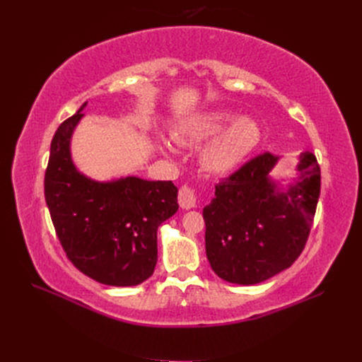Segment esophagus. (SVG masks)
Returning a JSON list of instances; mask_svg holds the SVG:
<instances>
[{
    "instance_id": "obj_1",
    "label": "esophagus",
    "mask_w": 362,
    "mask_h": 362,
    "mask_svg": "<svg viewBox=\"0 0 362 362\" xmlns=\"http://www.w3.org/2000/svg\"><path fill=\"white\" fill-rule=\"evenodd\" d=\"M178 204L184 210H190V208L198 206L199 198L198 193H196L194 189L189 187V185H182L178 193Z\"/></svg>"
}]
</instances>
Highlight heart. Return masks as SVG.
I'll list each match as a JSON object with an SVG mask.
<instances>
[{"instance_id": "obj_1", "label": "heart", "mask_w": 362, "mask_h": 362, "mask_svg": "<svg viewBox=\"0 0 362 362\" xmlns=\"http://www.w3.org/2000/svg\"><path fill=\"white\" fill-rule=\"evenodd\" d=\"M235 117V113L225 110L206 112L182 124L178 134L185 140L201 141L217 134L204 149L202 161L213 172H229L238 168L261 140V129L254 119Z\"/></svg>"}]
</instances>
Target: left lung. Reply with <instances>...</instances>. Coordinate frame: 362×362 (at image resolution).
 Masks as SVG:
<instances>
[{
    "mask_svg": "<svg viewBox=\"0 0 362 362\" xmlns=\"http://www.w3.org/2000/svg\"><path fill=\"white\" fill-rule=\"evenodd\" d=\"M278 157L264 152L216 185L204 208L205 250L218 278L252 286L278 275L299 258L320 196V166L300 154L299 181L281 192L270 180Z\"/></svg>",
    "mask_w": 362,
    "mask_h": 362,
    "instance_id": "8db88e82",
    "label": "left lung"
}]
</instances>
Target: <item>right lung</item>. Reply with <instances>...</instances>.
<instances>
[{
    "instance_id": "add662e5",
    "label": "right lung",
    "mask_w": 362,
    "mask_h": 362,
    "mask_svg": "<svg viewBox=\"0 0 362 362\" xmlns=\"http://www.w3.org/2000/svg\"><path fill=\"white\" fill-rule=\"evenodd\" d=\"M57 128L45 172V199L63 250L86 276L105 286H139L157 264V229L178 210L172 181L136 177L96 182L76 170L71 136L81 110Z\"/></svg>"
}]
</instances>
